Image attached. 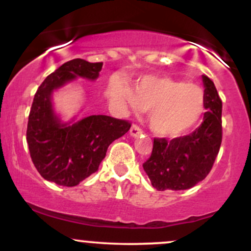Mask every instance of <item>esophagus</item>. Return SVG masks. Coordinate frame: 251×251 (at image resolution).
<instances>
[{
	"label": "esophagus",
	"instance_id": "esophagus-1",
	"mask_svg": "<svg viewBox=\"0 0 251 251\" xmlns=\"http://www.w3.org/2000/svg\"><path fill=\"white\" fill-rule=\"evenodd\" d=\"M142 133H143L142 128H140L138 125H133L131 127V129H129V134H131L132 137H138V135Z\"/></svg>",
	"mask_w": 251,
	"mask_h": 251
}]
</instances>
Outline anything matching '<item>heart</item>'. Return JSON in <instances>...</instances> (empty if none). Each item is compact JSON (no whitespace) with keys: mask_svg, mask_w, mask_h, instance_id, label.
Wrapping results in <instances>:
<instances>
[{"mask_svg":"<svg viewBox=\"0 0 251 251\" xmlns=\"http://www.w3.org/2000/svg\"><path fill=\"white\" fill-rule=\"evenodd\" d=\"M111 98L132 111H149L150 127L162 137H179L200 122L205 94L196 85L168 76L143 77L131 92L122 85L109 89Z\"/></svg>","mask_w":251,"mask_h":251,"instance_id":"heart-1","label":"heart"}]
</instances>
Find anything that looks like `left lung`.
I'll use <instances>...</instances> for the list:
<instances>
[{
    "mask_svg": "<svg viewBox=\"0 0 251 251\" xmlns=\"http://www.w3.org/2000/svg\"><path fill=\"white\" fill-rule=\"evenodd\" d=\"M205 94L203 123L192 133L166 140L154 138L150 158L143 164L153 188L186 190L209 175L222 143V100L215 83L201 75Z\"/></svg>",
    "mask_w": 251,
    "mask_h": 251,
    "instance_id": "8db88e82",
    "label": "left lung"
}]
</instances>
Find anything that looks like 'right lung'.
<instances>
[{
	"label": "right lung",
	"instance_id": "add662e5",
	"mask_svg": "<svg viewBox=\"0 0 251 251\" xmlns=\"http://www.w3.org/2000/svg\"><path fill=\"white\" fill-rule=\"evenodd\" d=\"M102 62L74 59L60 66L37 88L27 125L30 158L39 174L57 185L75 186L99 169L108 146L131 127L127 120L89 116L62 124L54 113V89L76 76L96 80Z\"/></svg>",
	"mask_w": 251,
	"mask_h": 251
}]
</instances>
